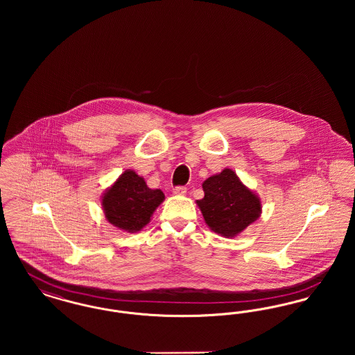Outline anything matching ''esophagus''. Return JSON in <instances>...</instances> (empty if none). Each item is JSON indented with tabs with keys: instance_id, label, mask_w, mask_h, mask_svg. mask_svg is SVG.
I'll return each instance as SVG.
<instances>
[{
	"instance_id": "esophagus-1",
	"label": "esophagus",
	"mask_w": 355,
	"mask_h": 355,
	"mask_svg": "<svg viewBox=\"0 0 355 355\" xmlns=\"http://www.w3.org/2000/svg\"><path fill=\"white\" fill-rule=\"evenodd\" d=\"M173 193H174L175 196H185L186 187L185 186H177V187L173 189Z\"/></svg>"
}]
</instances>
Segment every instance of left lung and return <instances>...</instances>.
<instances>
[{"label":"left lung","instance_id":"left-lung-1","mask_svg":"<svg viewBox=\"0 0 355 355\" xmlns=\"http://www.w3.org/2000/svg\"><path fill=\"white\" fill-rule=\"evenodd\" d=\"M202 189L205 197L197 205L206 225L220 236H236L261 217V198L232 169L209 177Z\"/></svg>","mask_w":355,"mask_h":355}]
</instances>
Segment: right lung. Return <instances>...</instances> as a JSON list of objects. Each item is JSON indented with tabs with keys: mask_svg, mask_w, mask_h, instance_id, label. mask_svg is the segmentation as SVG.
Returning a JSON list of instances; mask_svg holds the SVG:
<instances>
[{
	"mask_svg": "<svg viewBox=\"0 0 355 355\" xmlns=\"http://www.w3.org/2000/svg\"><path fill=\"white\" fill-rule=\"evenodd\" d=\"M165 194L150 189L135 170H125L117 181L102 194L106 220L126 233H137L152 218L154 210L164 202Z\"/></svg>",
	"mask_w": 355,
	"mask_h": 355,
	"instance_id": "right-lung-1",
	"label": "right lung"
}]
</instances>
